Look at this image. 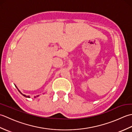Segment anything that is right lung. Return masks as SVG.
<instances>
[{"label":"right lung","instance_id":"1","mask_svg":"<svg viewBox=\"0 0 132 132\" xmlns=\"http://www.w3.org/2000/svg\"><path fill=\"white\" fill-rule=\"evenodd\" d=\"M16 87L17 88H18V87H16ZM18 91H19L20 92V94H21V95H23L24 96H25V97H28V98H29V97H30V96H27V95H24V94H22V93H21V92L20 91V90H19V89L18 88ZM38 96H39V95H37V97H38Z\"/></svg>","mask_w":132,"mask_h":132}]
</instances>
